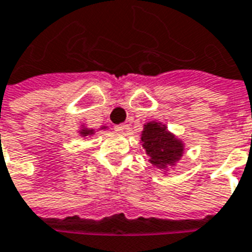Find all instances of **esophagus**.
I'll return each instance as SVG.
<instances>
[{
  "instance_id": "esophagus-1",
  "label": "esophagus",
  "mask_w": 252,
  "mask_h": 252,
  "mask_svg": "<svg viewBox=\"0 0 252 252\" xmlns=\"http://www.w3.org/2000/svg\"><path fill=\"white\" fill-rule=\"evenodd\" d=\"M126 127H127V126H126L125 124L117 125V126H115V131H118V133H124L125 130H126Z\"/></svg>"
}]
</instances>
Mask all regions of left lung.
Masks as SVG:
<instances>
[{
    "mask_svg": "<svg viewBox=\"0 0 252 252\" xmlns=\"http://www.w3.org/2000/svg\"><path fill=\"white\" fill-rule=\"evenodd\" d=\"M142 147L150 157V163L164 170L167 166H174L181 159L185 145L159 122H149L143 126L141 135Z\"/></svg>",
    "mask_w": 252,
    "mask_h": 252,
    "instance_id": "1",
    "label": "left lung"
}]
</instances>
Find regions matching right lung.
Masks as SVG:
<instances>
[{
    "label": "right lung",
    "mask_w": 252,
    "mask_h": 252,
    "mask_svg": "<svg viewBox=\"0 0 252 252\" xmlns=\"http://www.w3.org/2000/svg\"><path fill=\"white\" fill-rule=\"evenodd\" d=\"M101 128H106V126H103V127ZM79 134H81V137H88V135H93V134H94V130H93V128H88V127H85V126H82V128L79 130Z\"/></svg>",
    "instance_id": "right-lung-1"
}]
</instances>
